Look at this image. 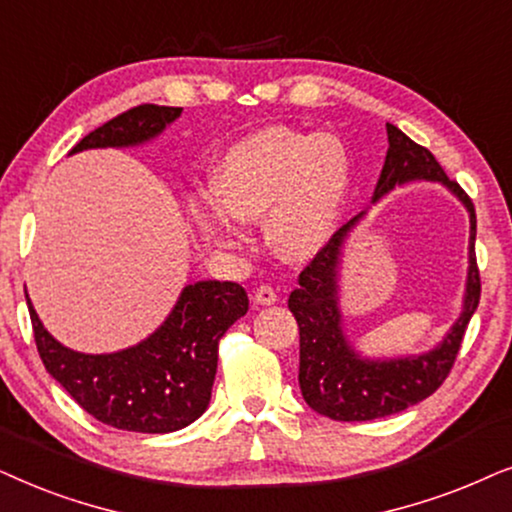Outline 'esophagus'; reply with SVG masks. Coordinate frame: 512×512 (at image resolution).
Listing matches in <instances>:
<instances>
[{"label": "esophagus", "mask_w": 512, "mask_h": 512, "mask_svg": "<svg viewBox=\"0 0 512 512\" xmlns=\"http://www.w3.org/2000/svg\"><path fill=\"white\" fill-rule=\"evenodd\" d=\"M252 299L262 306H271L276 304V290L271 288V285H260V288L252 292Z\"/></svg>", "instance_id": "1"}]
</instances>
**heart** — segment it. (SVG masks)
Instances as JSON below:
<instances>
[{
  "label": "heart",
  "mask_w": 512,
  "mask_h": 512,
  "mask_svg": "<svg viewBox=\"0 0 512 512\" xmlns=\"http://www.w3.org/2000/svg\"><path fill=\"white\" fill-rule=\"evenodd\" d=\"M351 189V161L335 135L264 128L238 140L215 175V194L194 217L220 243L238 241L234 222L269 217V241L285 260H309L332 241Z\"/></svg>",
  "instance_id": "heart-1"
}]
</instances>
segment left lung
Listing matches in <instances>:
<instances>
[{"instance_id": "obj_1", "label": "left lung", "mask_w": 512, "mask_h": 512, "mask_svg": "<svg viewBox=\"0 0 512 512\" xmlns=\"http://www.w3.org/2000/svg\"><path fill=\"white\" fill-rule=\"evenodd\" d=\"M388 152L372 203L395 187L426 180L440 182L468 210V276L459 318L438 346L417 356L367 358L344 332L339 306V267L346 238L365 213L335 231L332 241L299 274V288L290 292L288 309L299 325V388L313 412L335 421H370L398 414L438 391L461 349L463 332L480 304V271L475 262V208L468 194L449 180L426 147L407 138L398 126L386 124Z\"/></svg>"}]
</instances>
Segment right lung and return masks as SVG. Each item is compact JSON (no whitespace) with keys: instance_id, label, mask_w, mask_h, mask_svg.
Segmentation results:
<instances>
[{"instance_id":"1","label":"right lung","mask_w":512,"mask_h":512,"mask_svg":"<svg viewBox=\"0 0 512 512\" xmlns=\"http://www.w3.org/2000/svg\"><path fill=\"white\" fill-rule=\"evenodd\" d=\"M180 114L182 107H133L88 133L70 154L145 145ZM27 309L46 372L91 417L121 431L173 433L206 412L217 372V344L248 313V295L231 281L189 283L152 335L114 353L67 349L46 330L30 297Z\"/></svg>"}]
</instances>
